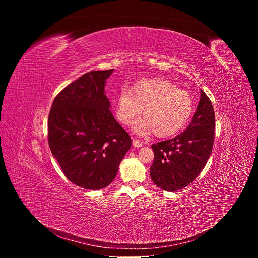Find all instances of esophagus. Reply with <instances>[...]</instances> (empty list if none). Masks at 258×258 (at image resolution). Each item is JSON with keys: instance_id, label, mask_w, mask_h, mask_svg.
Here are the masks:
<instances>
[{"instance_id": "34e87169", "label": "esophagus", "mask_w": 258, "mask_h": 258, "mask_svg": "<svg viewBox=\"0 0 258 258\" xmlns=\"http://www.w3.org/2000/svg\"><path fill=\"white\" fill-rule=\"evenodd\" d=\"M133 145L134 147H137V148H140V147L143 146V143L137 139H133Z\"/></svg>"}]
</instances>
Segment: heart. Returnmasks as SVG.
I'll list each match as a JSON object with an SVG mask.
<instances>
[{
  "label": "heart",
  "instance_id": "b5f03b06",
  "mask_svg": "<svg viewBox=\"0 0 258 258\" xmlns=\"http://www.w3.org/2000/svg\"><path fill=\"white\" fill-rule=\"evenodd\" d=\"M144 107L145 116L138 119L134 130L146 135L155 130L160 136H169L186 125L193 112L189 93L163 79H145L132 90L123 88L117 99L116 114L119 121L130 124Z\"/></svg>",
  "mask_w": 258,
  "mask_h": 258
}]
</instances>
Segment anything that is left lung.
<instances>
[{
    "label": "left lung",
    "mask_w": 258,
    "mask_h": 258,
    "mask_svg": "<svg viewBox=\"0 0 258 258\" xmlns=\"http://www.w3.org/2000/svg\"><path fill=\"white\" fill-rule=\"evenodd\" d=\"M215 116L210 99L201 90L197 111L187 130L171 140L153 144L150 175L157 187L173 192L190 185L204 168L214 143Z\"/></svg>",
    "instance_id": "left-lung-1"
}]
</instances>
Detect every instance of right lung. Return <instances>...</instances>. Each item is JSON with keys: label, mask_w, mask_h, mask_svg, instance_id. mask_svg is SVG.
<instances>
[{"label": "right lung", "mask_w": 258, "mask_h": 258, "mask_svg": "<svg viewBox=\"0 0 258 258\" xmlns=\"http://www.w3.org/2000/svg\"><path fill=\"white\" fill-rule=\"evenodd\" d=\"M113 69L90 71L54 99L48 118V142L64 175L87 190L112 182L132 146L127 132L115 120L104 94Z\"/></svg>", "instance_id": "1"}]
</instances>
